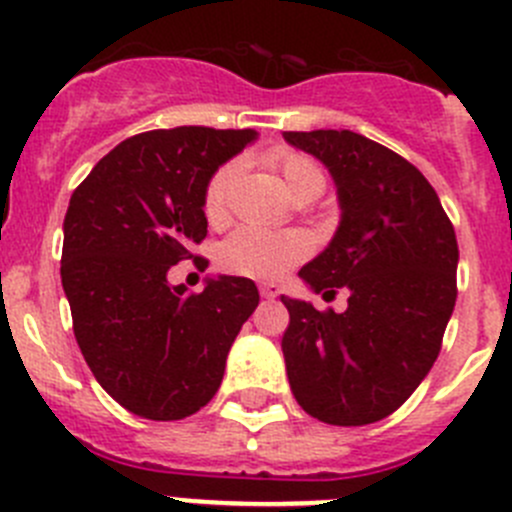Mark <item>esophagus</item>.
Masks as SVG:
<instances>
[{
  "mask_svg": "<svg viewBox=\"0 0 512 512\" xmlns=\"http://www.w3.org/2000/svg\"><path fill=\"white\" fill-rule=\"evenodd\" d=\"M260 295L265 297V300H275V297L280 295V287L267 285V282H265V285H260Z\"/></svg>",
  "mask_w": 512,
  "mask_h": 512,
  "instance_id": "esophagus-1",
  "label": "esophagus"
}]
</instances>
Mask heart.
I'll use <instances>...</instances> for the list:
<instances>
[{"label":"heart","instance_id":"b5f03b06","mask_svg":"<svg viewBox=\"0 0 512 512\" xmlns=\"http://www.w3.org/2000/svg\"><path fill=\"white\" fill-rule=\"evenodd\" d=\"M267 162L280 172L287 192L300 200H315L325 190V175L315 160L292 150H272ZM242 172L240 160H230L210 177L205 190V215L210 222H225L232 192ZM310 255V240L302 232H272L262 227H240L220 245V265L232 275L277 280L292 265Z\"/></svg>","mask_w":512,"mask_h":512}]
</instances>
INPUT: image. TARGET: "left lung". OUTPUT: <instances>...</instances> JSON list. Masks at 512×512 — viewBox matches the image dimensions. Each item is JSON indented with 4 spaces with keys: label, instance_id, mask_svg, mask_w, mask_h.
Returning <instances> with one entry per match:
<instances>
[{
    "label": "left lung",
    "instance_id": "8db88e82",
    "mask_svg": "<svg viewBox=\"0 0 512 512\" xmlns=\"http://www.w3.org/2000/svg\"><path fill=\"white\" fill-rule=\"evenodd\" d=\"M332 175L340 225L297 275L312 292H350L320 312L282 295L287 380L300 408L327 425H370L415 393L438 360L458 285V240L423 172L350 130L282 132Z\"/></svg>",
    "mask_w": 512,
    "mask_h": 512
}]
</instances>
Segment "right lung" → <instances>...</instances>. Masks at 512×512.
<instances>
[{"mask_svg":"<svg viewBox=\"0 0 512 512\" xmlns=\"http://www.w3.org/2000/svg\"><path fill=\"white\" fill-rule=\"evenodd\" d=\"M255 140V130L142 132L72 192L62 287L74 337L107 395L140 418L182 420L205 408L260 302L247 277H207L195 295L167 282L205 240L210 177Z\"/></svg>","mask_w":512,"mask_h":512,"instance_id":"obj_1","label":"right lung"}]
</instances>
